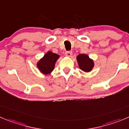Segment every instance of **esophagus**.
<instances>
[{
  "label": "esophagus",
  "mask_w": 129,
  "mask_h": 129,
  "mask_svg": "<svg viewBox=\"0 0 129 129\" xmlns=\"http://www.w3.org/2000/svg\"><path fill=\"white\" fill-rule=\"evenodd\" d=\"M66 55L67 56H69V57H70V56H72V52L70 51H67L66 52Z\"/></svg>",
  "instance_id": "1"
}]
</instances>
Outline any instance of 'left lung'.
Instances as JSON below:
<instances>
[{
    "instance_id": "8db88e82",
    "label": "left lung",
    "mask_w": 129,
    "mask_h": 129,
    "mask_svg": "<svg viewBox=\"0 0 129 129\" xmlns=\"http://www.w3.org/2000/svg\"><path fill=\"white\" fill-rule=\"evenodd\" d=\"M77 60L79 68L85 72H89L92 70L93 67V62L88 56L85 54H79L77 56Z\"/></svg>"
}]
</instances>
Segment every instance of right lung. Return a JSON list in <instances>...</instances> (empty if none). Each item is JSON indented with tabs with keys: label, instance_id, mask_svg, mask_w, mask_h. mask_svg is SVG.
I'll return each mask as SVG.
<instances>
[{
	"label": "right lung",
	"instance_id": "add662e5",
	"mask_svg": "<svg viewBox=\"0 0 129 129\" xmlns=\"http://www.w3.org/2000/svg\"><path fill=\"white\" fill-rule=\"evenodd\" d=\"M58 58L59 55L53 53L51 51H48L37 63V67L43 74H50L53 70L55 62Z\"/></svg>",
	"mask_w": 129,
	"mask_h": 129
}]
</instances>
